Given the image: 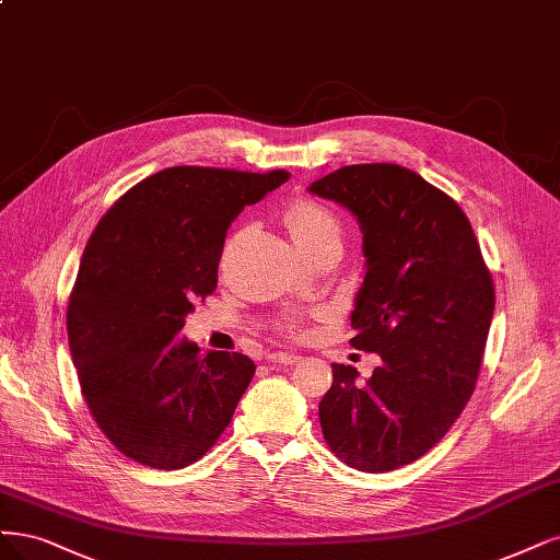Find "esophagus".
Masks as SVG:
<instances>
[{"instance_id":"1","label":"esophagus","mask_w":560,"mask_h":560,"mask_svg":"<svg viewBox=\"0 0 560 560\" xmlns=\"http://www.w3.org/2000/svg\"><path fill=\"white\" fill-rule=\"evenodd\" d=\"M268 361L278 363V365H292V363H299L301 357L294 352H271L268 354Z\"/></svg>"}]
</instances>
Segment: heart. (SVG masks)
Here are the masks:
<instances>
[{
  "instance_id": "1",
  "label": "heart",
  "mask_w": 560,
  "mask_h": 560,
  "mask_svg": "<svg viewBox=\"0 0 560 560\" xmlns=\"http://www.w3.org/2000/svg\"><path fill=\"white\" fill-rule=\"evenodd\" d=\"M284 224L292 234L294 243L301 247V253H311V249L342 241V222L334 210L315 199H299L287 208ZM287 334L303 336L305 324L301 319H292L284 326Z\"/></svg>"
}]
</instances>
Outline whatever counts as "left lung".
I'll list each match as a JSON object with an SVG mask.
<instances>
[{
    "mask_svg": "<svg viewBox=\"0 0 560 560\" xmlns=\"http://www.w3.org/2000/svg\"><path fill=\"white\" fill-rule=\"evenodd\" d=\"M311 191L350 208L361 224L365 278L350 342L382 357L365 384L352 365H331L322 433L342 464L389 472L435 447L470 400L493 278L460 206L410 168L342 166Z\"/></svg>",
    "mask_w": 560,
    "mask_h": 560,
    "instance_id": "obj_1",
    "label": "left lung"
}]
</instances>
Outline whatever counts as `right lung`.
<instances>
[{
	"instance_id": "1",
	"label": "right lung",
	"mask_w": 560,
	"mask_h": 560,
	"mask_svg": "<svg viewBox=\"0 0 560 560\" xmlns=\"http://www.w3.org/2000/svg\"><path fill=\"white\" fill-rule=\"evenodd\" d=\"M287 180L284 168L171 166L127 189L94 226L69 294V347L96 427L137 464H195L234 417L255 361L203 357L178 331L215 292L231 222Z\"/></svg>"
}]
</instances>
